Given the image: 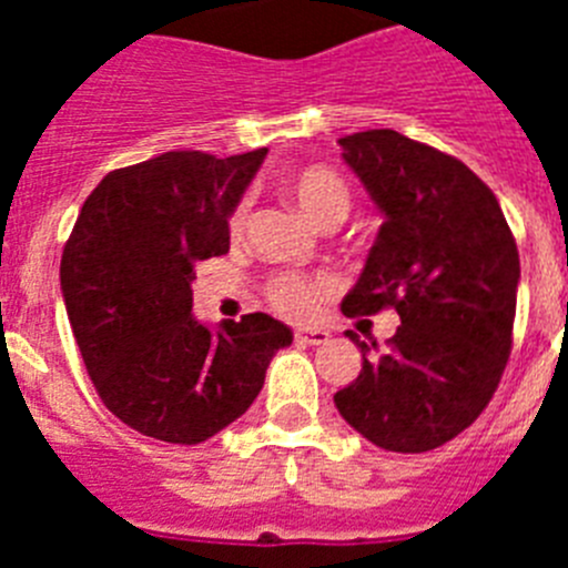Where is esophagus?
I'll return each mask as SVG.
<instances>
[{
	"instance_id": "esophagus-1",
	"label": "esophagus",
	"mask_w": 568,
	"mask_h": 568,
	"mask_svg": "<svg viewBox=\"0 0 568 568\" xmlns=\"http://www.w3.org/2000/svg\"><path fill=\"white\" fill-rule=\"evenodd\" d=\"M295 341H298V344H310V346L327 344L329 333L327 329H318V327H301L298 333H295Z\"/></svg>"
}]
</instances>
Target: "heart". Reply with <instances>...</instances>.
I'll return each instance as SVG.
<instances>
[{
	"mask_svg": "<svg viewBox=\"0 0 568 568\" xmlns=\"http://www.w3.org/2000/svg\"><path fill=\"white\" fill-rule=\"evenodd\" d=\"M293 202L307 215L310 222L318 227L344 222L353 195L349 187L335 170L329 168H307L295 173L287 182ZM230 230L239 235L244 230V207L230 215ZM335 290V281L329 275H298V273H278L267 281V301L287 318H310L315 315L318 304Z\"/></svg>",
	"mask_w": 568,
	"mask_h": 568,
	"instance_id": "1",
	"label": "heart"
}]
</instances>
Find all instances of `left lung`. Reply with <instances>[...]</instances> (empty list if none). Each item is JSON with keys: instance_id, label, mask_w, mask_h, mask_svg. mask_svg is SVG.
<instances>
[{"instance_id": "obj_1", "label": "left lung", "mask_w": 568, "mask_h": 568, "mask_svg": "<svg viewBox=\"0 0 568 568\" xmlns=\"http://www.w3.org/2000/svg\"><path fill=\"white\" fill-rule=\"evenodd\" d=\"M384 213L344 315L393 307L400 327L335 393L341 418L389 453H429L475 424L511 353L518 244L498 199L455 155L395 130L341 139ZM378 349V344L373 341Z\"/></svg>"}]
</instances>
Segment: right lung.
Masks as SVG:
<instances>
[{
  "mask_svg": "<svg viewBox=\"0 0 568 568\" xmlns=\"http://www.w3.org/2000/svg\"><path fill=\"white\" fill-rule=\"evenodd\" d=\"M267 148L215 159L170 150L113 170L62 253V295L99 398L135 433L202 444L247 413L293 329L264 313L193 318L199 261L230 250V215Z\"/></svg>",
  "mask_w": 568,
  "mask_h": 568,
  "instance_id": "1",
  "label": "right lung"
}]
</instances>
